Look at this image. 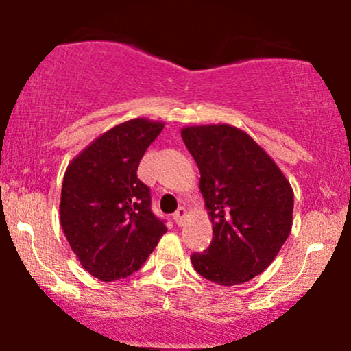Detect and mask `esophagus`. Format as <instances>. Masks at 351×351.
Listing matches in <instances>:
<instances>
[{
	"mask_svg": "<svg viewBox=\"0 0 351 351\" xmlns=\"http://www.w3.org/2000/svg\"><path fill=\"white\" fill-rule=\"evenodd\" d=\"M186 209L184 208H178V210H176L175 214H173V219H175V222L178 223V226H183L184 222V217H186Z\"/></svg>",
	"mask_w": 351,
	"mask_h": 351,
	"instance_id": "1",
	"label": "esophagus"
}]
</instances>
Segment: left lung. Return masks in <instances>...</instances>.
Listing matches in <instances>:
<instances>
[{
	"mask_svg": "<svg viewBox=\"0 0 351 351\" xmlns=\"http://www.w3.org/2000/svg\"><path fill=\"white\" fill-rule=\"evenodd\" d=\"M184 145L199 168L213 242L194 253L193 267L222 286L263 273L293 227L294 193L276 162L242 129L230 124L188 125Z\"/></svg>",
	"mask_w": 351,
	"mask_h": 351,
	"instance_id": "8db88e82",
	"label": "left lung"
}]
</instances>
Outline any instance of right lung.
Segmentation results:
<instances>
[{"label": "right lung", "mask_w": 351, "mask_h": 351, "mask_svg": "<svg viewBox=\"0 0 351 351\" xmlns=\"http://www.w3.org/2000/svg\"><path fill=\"white\" fill-rule=\"evenodd\" d=\"M165 122L135 117L96 137L66 167L60 223L91 276L116 281L142 267L167 227L150 210L137 167Z\"/></svg>", "instance_id": "right-lung-1"}]
</instances>
